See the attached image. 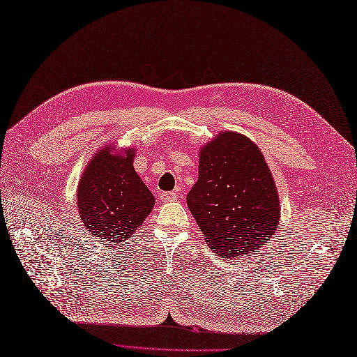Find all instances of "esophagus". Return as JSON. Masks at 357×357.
Returning a JSON list of instances; mask_svg holds the SVG:
<instances>
[{"mask_svg": "<svg viewBox=\"0 0 357 357\" xmlns=\"http://www.w3.org/2000/svg\"><path fill=\"white\" fill-rule=\"evenodd\" d=\"M160 202L162 203H168V202H174L177 200V193L174 192H162L160 196H158Z\"/></svg>", "mask_w": 357, "mask_h": 357, "instance_id": "obj_1", "label": "esophagus"}]
</instances>
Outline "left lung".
Instances as JSON below:
<instances>
[{"instance_id":"obj_1","label":"left lung","mask_w":357,"mask_h":357,"mask_svg":"<svg viewBox=\"0 0 357 357\" xmlns=\"http://www.w3.org/2000/svg\"><path fill=\"white\" fill-rule=\"evenodd\" d=\"M188 206L220 259L248 256L275 235L280 206L260 148L238 132H220L200 149Z\"/></svg>"}]
</instances>
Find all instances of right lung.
Here are the masks:
<instances>
[{"label":"right lung","instance_id":"right-lung-1","mask_svg":"<svg viewBox=\"0 0 357 357\" xmlns=\"http://www.w3.org/2000/svg\"><path fill=\"white\" fill-rule=\"evenodd\" d=\"M135 148L117 155L107 145L96 152L78 183V213L101 243L121 244L142 225L155 197L133 168Z\"/></svg>","mask_w":357,"mask_h":357}]
</instances>
